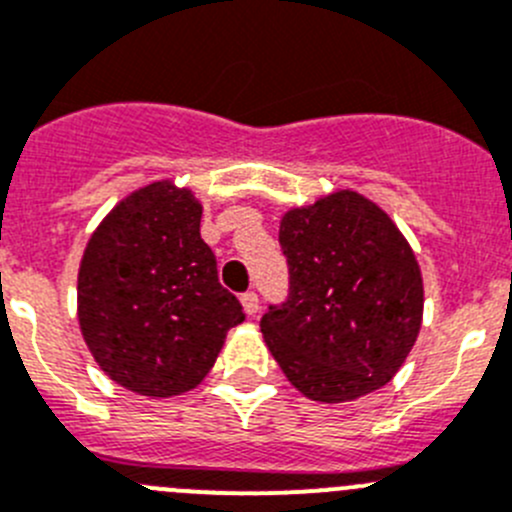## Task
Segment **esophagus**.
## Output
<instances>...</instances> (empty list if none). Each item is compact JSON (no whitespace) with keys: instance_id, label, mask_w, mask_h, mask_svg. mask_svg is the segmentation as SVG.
Here are the masks:
<instances>
[{"instance_id":"1","label":"esophagus","mask_w":512,"mask_h":512,"mask_svg":"<svg viewBox=\"0 0 512 512\" xmlns=\"http://www.w3.org/2000/svg\"><path fill=\"white\" fill-rule=\"evenodd\" d=\"M240 300H242V310H245L247 315H255L257 310H260V298H257V293H252V290L242 295Z\"/></svg>"}]
</instances>
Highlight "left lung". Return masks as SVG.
I'll list each match as a JSON object with an SVG mask.
<instances>
[{
    "label": "left lung",
    "mask_w": 512,
    "mask_h": 512,
    "mask_svg": "<svg viewBox=\"0 0 512 512\" xmlns=\"http://www.w3.org/2000/svg\"><path fill=\"white\" fill-rule=\"evenodd\" d=\"M290 295L260 321L290 384L341 404L389 384L422 328L424 283L394 219L353 189H336L280 219Z\"/></svg>",
    "instance_id": "left-lung-1"
}]
</instances>
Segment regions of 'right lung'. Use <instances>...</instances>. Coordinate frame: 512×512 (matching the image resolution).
I'll return each mask as SVG.
<instances>
[{
  "label": "right lung",
  "instance_id": "right-lung-1",
  "mask_svg": "<svg viewBox=\"0 0 512 512\" xmlns=\"http://www.w3.org/2000/svg\"><path fill=\"white\" fill-rule=\"evenodd\" d=\"M189 186L151 181L123 197L90 234L78 270V321L103 374L169 399L202 384L229 328L245 321L219 285Z\"/></svg>",
  "mask_w": 512,
  "mask_h": 512
}]
</instances>
